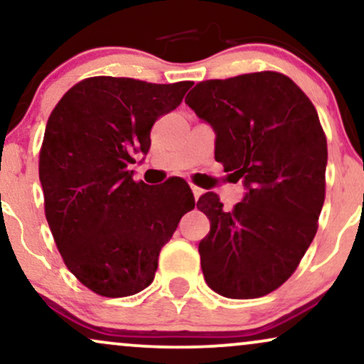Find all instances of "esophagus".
<instances>
[{
    "mask_svg": "<svg viewBox=\"0 0 364 364\" xmlns=\"http://www.w3.org/2000/svg\"><path fill=\"white\" fill-rule=\"evenodd\" d=\"M191 191H193V195H195V200H196V201H198V198L203 195V190H201V188L195 186V185H191Z\"/></svg>",
    "mask_w": 364,
    "mask_h": 364,
    "instance_id": "obj_1",
    "label": "esophagus"
}]
</instances>
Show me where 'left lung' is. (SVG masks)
I'll return each instance as SVG.
<instances>
[{
	"mask_svg": "<svg viewBox=\"0 0 364 364\" xmlns=\"http://www.w3.org/2000/svg\"><path fill=\"white\" fill-rule=\"evenodd\" d=\"M185 102L215 132V159L245 196L225 211L215 193L198 200L210 233L198 245L211 291L255 299L297 269L324 205L328 142L314 105L289 77L257 72L196 84Z\"/></svg>",
	"mask_w": 364,
	"mask_h": 364,
	"instance_id": "left-lung-1",
	"label": "left lung"
}]
</instances>
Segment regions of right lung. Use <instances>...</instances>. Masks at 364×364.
Instances as JSON below:
<instances>
[{
	"mask_svg": "<svg viewBox=\"0 0 364 364\" xmlns=\"http://www.w3.org/2000/svg\"><path fill=\"white\" fill-rule=\"evenodd\" d=\"M193 82L92 77L50 114L40 151L45 215L68 270L99 296L126 297L153 282L161 248L195 196L181 178L134 181V154L181 104Z\"/></svg>",
	"mask_w": 364,
	"mask_h": 364,
	"instance_id": "add662e5",
	"label": "right lung"
}]
</instances>
